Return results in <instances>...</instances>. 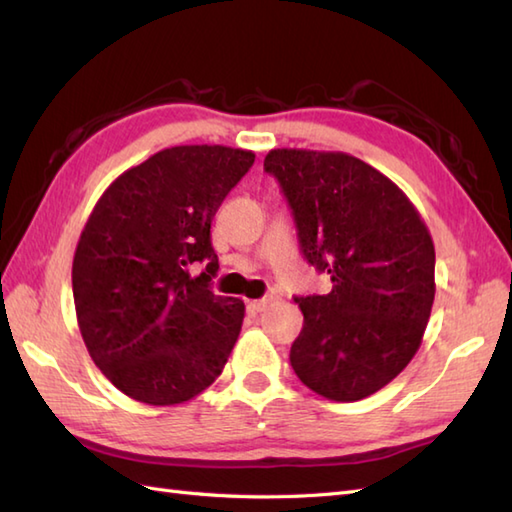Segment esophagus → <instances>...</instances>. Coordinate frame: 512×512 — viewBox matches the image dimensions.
<instances>
[{
	"label": "esophagus",
	"mask_w": 512,
	"mask_h": 512,
	"mask_svg": "<svg viewBox=\"0 0 512 512\" xmlns=\"http://www.w3.org/2000/svg\"><path fill=\"white\" fill-rule=\"evenodd\" d=\"M270 303H273V297H264V299H255V301H250L248 303V310L250 312H264Z\"/></svg>",
	"instance_id": "1"
}]
</instances>
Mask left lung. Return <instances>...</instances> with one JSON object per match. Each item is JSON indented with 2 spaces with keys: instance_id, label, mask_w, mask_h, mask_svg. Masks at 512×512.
<instances>
[{
  "instance_id": "1",
  "label": "left lung",
  "mask_w": 512,
  "mask_h": 512,
  "mask_svg": "<svg viewBox=\"0 0 512 512\" xmlns=\"http://www.w3.org/2000/svg\"><path fill=\"white\" fill-rule=\"evenodd\" d=\"M264 169L292 209L303 257L332 279L297 297L303 328L290 365L336 402L376 394L409 365L436 297V248L416 206L343 151L273 149Z\"/></svg>"
}]
</instances>
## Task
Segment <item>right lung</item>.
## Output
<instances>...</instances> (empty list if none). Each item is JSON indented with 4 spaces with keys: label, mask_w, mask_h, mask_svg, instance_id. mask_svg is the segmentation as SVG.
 <instances>
[{
    "label": "right lung",
    "mask_w": 512,
    "mask_h": 512,
    "mask_svg": "<svg viewBox=\"0 0 512 512\" xmlns=\"http://www.w3.org/2000/svg\"><path fill=\"white\" fill-rule=\"evenodd\" d=\"M253 162V151L224 145L162 149L121 173L85 222L72 262L76 321L125 396L180 405L222 374L244 301L209 288L220 268L211 220Z\"/></svg>",
    "instance_id": "add662e5"
}]
</instances>
